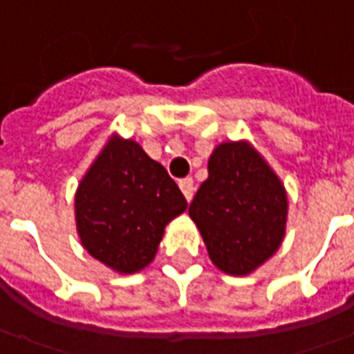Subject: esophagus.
Returning a JSON list of instances; mask_svg holds the SVG:
<instances>
[{
    "label": "esophagus",
    "mask_w": 354,
    "mask_h": 354,
    "mask_svg": "<svg viewBox=\"0 0 354 354\" xmlns=\"http://www.w3.org/2000/svg\"><path fill=\"white\" fill-rule=\"evenodd\" d=\"M178 184H180V189H182L184 198H186L188 201H192V198H194V192H196L194 180H192V178H184V180H180Z\"/></svg>",
    "instance_id": "34e87169"
}]
</instances>
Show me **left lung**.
<instances>
[{
	"mask_svg": "<svg viewBox=\"0 0 354 354\" xmlns=\"http://www.w3.org/2000/svg\"><path fill=\"white\" fill-rule=\"evenodd\" d=\"M207 172L188 214L215 266L225 274L247 276L284 241L286 188L249 140L217 145Z\"/></svg>",
	"mask_w": 354,
	"mask_h": 354,
	"instance_id": "1",
	"label": "left lung"
}]
</instances>
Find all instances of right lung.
Instances as JSON below:
<instances>
[{
    "instance_id": "obj_1",
    "label": "right lung",
    "mask_w": 354,
    "mask_h": 354,
    "mask_svg": "<svg viewBox=\"0 0 354 354\" xmlns=\"http://www.w3.org/2000/svg\"><path fill=\"white\" fill-rule=\"evenodd\" d=\"M188 201L137 140L111 135L82 176L74 215L82 247L119 274L154 261L166 225Z\"/></svg>"
}]
</instances>
